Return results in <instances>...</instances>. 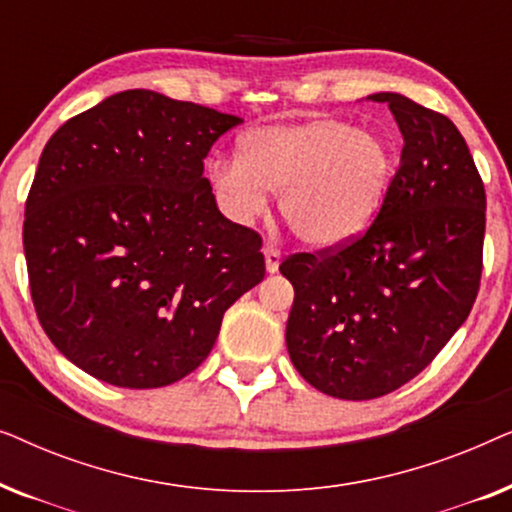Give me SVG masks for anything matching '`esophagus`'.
<instances>
[{
	"label": "esophagus",
	"instance_id": "34e87169",
	"mask_svg": "<svg viewBox=\"0 0 512 512\" xmlns=\"http://www.w3.org/2000/svg\"><path fill=\"white\" fill-rule=\"evenodd\" d=\"M263 256H265V270H268L270 275H275L279 270V263H282V251L268 244V247L263 249Z\"/></svg>",
	"mask_w": 512,
	"mask_h": 512
}]
</instances>
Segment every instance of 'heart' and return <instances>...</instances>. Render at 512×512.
<instances>
[{
  "label": "heart",
  "mask_w": 512,
  "mask_h": 512,
  "mask_svg": "<svg viewBox=\"0 0 512 512\" xmlns=\"http://www.w3.org/2000/svg\"><path fill=\"white\" fill-rule=\"evenodd\" d=\"M209 184L223 212L251 223L279 191V212L312 247L359 237L380 212L394 177V153L382 135L338 116L268 123L240 137L237 158L209 163Z\"/></svg>",
  "instance_id": "1"
}]
</instances>
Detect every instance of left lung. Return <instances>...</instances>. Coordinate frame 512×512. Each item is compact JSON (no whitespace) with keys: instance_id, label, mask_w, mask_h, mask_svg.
Here are the masks:
<instances>
[{"instance_id":"8db88e82","label":"left lung","mask_w":512,"mask_h":512,"mask_svg":"<svg viewBox=\"0 0 512 512\" xmlns=\"http://www.w3.org/2000/svg\"><path fill=\"white\" fill-rule=\"evenodd\" d=\"M401 165L366 233L279 265L293 284L286 347L314 389L345 401L422 373L464 324L482 275L485 186L450 118L398 93Z\"/></svg>"}]
</instances>
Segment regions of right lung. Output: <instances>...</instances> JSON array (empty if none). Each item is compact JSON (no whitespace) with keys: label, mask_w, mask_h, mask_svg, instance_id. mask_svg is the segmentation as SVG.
Listing matches in <instances>:
<instances>
[{"label":"right lung","mask_w":512,"mask_h":512,"mask_svg":"<svg viewBox=\"0 0 512 512\" xmlns=\"http://www.w3.org/2000/svg\"><path fill=\"white\" fill-rule=\"evenodd\" d=\"M240 123L137 88L48 139L25 202L27 275L41 328L88 375L125 389L181 380L265 277L261 235L228 221L202 177Z\"/></svg>","instance_id":"add662e5"}]
</instances>
